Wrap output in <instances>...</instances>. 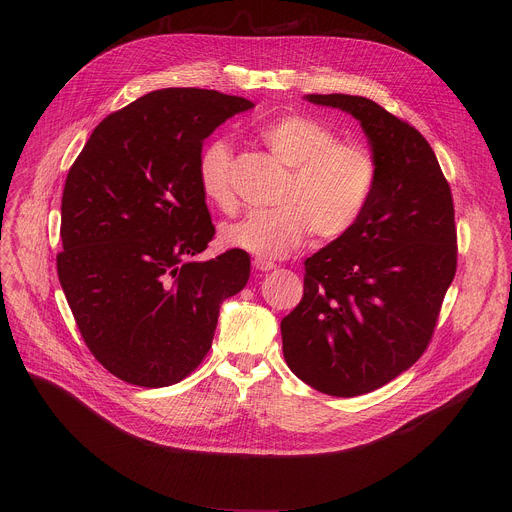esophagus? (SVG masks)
Instances as JSON below:
<instances>
[{
	"mask_svg": "<svg viewBox=\"0 0 512 512\" xmlns=\"http://www.w3.org/2000/svg\"><path fill=\"white\" fill-rule=\"evenodd\" d=\"M253 267H255L257 271H271V269H275V263H271V261H265V259L257 257V259L253 261Z\"/></svg>",
	"mask_w": 512,
	"mask_h": 512,
	"instance_id": "34e87169",
	"label": "esophagus"
}]
</instances>
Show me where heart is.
<instances>
[{
    "mask_svg": "<svg viewBox=\"0 0 512 512\" xmlns=\"http://www.w3.org/2000/svg\"><path fill=\"white\" fill-rule=\"evenodd\" d=\"M269 154L287 170L277 194V208L251 212L223 227L221 241L257 257L281 259L296 251L312 233L318 243L348 235L367 210L377 182L379 158L367 143L338 141L322 121L291 113L259 129ZM235 156L227 139H212L198 158L202 194L227 214H235Z\"/></svg>",
    "mask_w": 512,
    "mask_h": 512,
    "instance_id": "heart-1",
    "label": "heart"
}]
</instances>
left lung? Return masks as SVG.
I'll return each instance as SVG.
<instances>
[{
    "mask_svg": "<svg viewBox=\"0 0 512 512\" xmlns=\"http://www.w3.org/2000/svg\"><path fill=\"white\" fill-rule=\"evenodd\" d=\"M356 117L379 158L354 229L304 263V298L281 320L287 367L320 393H371L425 352L458 267L450 184L427 139L358 95H308Z\"/></svg>",
    "mask_w": 512,
    "mask_h": 512,
    "instance_id": "8db88e82",
    "label": "left lung"
}]
</instances>
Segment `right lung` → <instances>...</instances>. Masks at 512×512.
Instances as JSON below:
<instances>
[{
  "mask_svg": "<svg viewBox=\"0 0 512 512\" xmlns=\"http://www.w3.org/2000/svg\"><path fill=\"white\" fill-rule=\"evenodd\" d=\"M251 107L208 89L152 91L107 115L68 170L58 279L93 356L129 385L168 387L196 371L218 308L249 281L243 249L194 257L214 239L202 143Z\"/></svg>",
  "mask_w": 512,
  "mask_h": 512,
  "instance_id": "right-lung-1",
  "label": "right lung"
}]
</instances>
